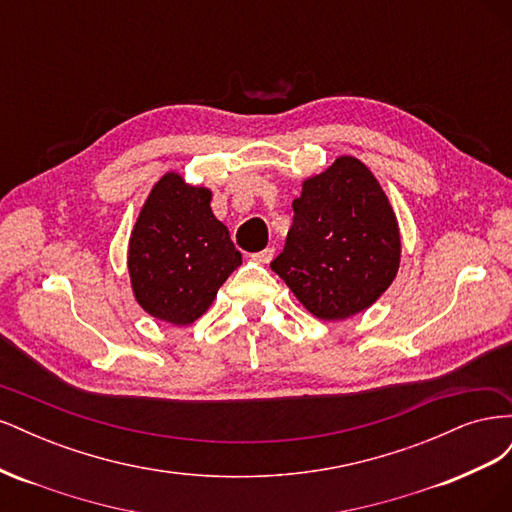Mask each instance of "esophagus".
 Wrapping results in <instances>:
<instances>
[{
  "label": "esophagus",
  "instance_id": "obj_1",
  "mask_svg": "<svg viewBox=\"0 0 512 512\" xmlns=\"http://www.w3.org/2000/svg\"><path fill=\"white\" fill-rule=\"evenodd\" d=\"M273 256H275V250H273V247H265V250H262V252L252 254V260L260 262V265H269V262L273 260Z\"/></svg>",
  "mask_w": 512,
  "mask_h": 512
}]
</instances>
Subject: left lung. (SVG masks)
I'll return each instance as SVG.
<instances>
[{
	"instance_id": "8db88e82",
	"label": "left lung",
	"mask_w": 512,
	"mask_h": 512,
	"mask_svg": "<svg viewBox=\"0 0 512 512\" xmlns=\"http://www.w3.org/2000/svg\"><path fill=\"white\" fill-rule=\"evenodd\" d=\"M294 218L271 269L309 314L344 320L395 280L401 239L395 211L371 170L352 156L303 181Z\"/></svg>"
}]
</instances>
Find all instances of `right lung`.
I'll list each match as a JSON object with an SVG mask.
<instances>
[{
  "instance_id": "right-lung-1",
  "label": "right lung",
  "mask_w": 512,
  "mask_h": 512,
  "mask_svg": "<svg viewBox=\"0 0 512 512\" xmlns=\"http://www.w3.org/2000/svg\"><path fill=\"white\" fill-rule=\"evenodd\" d=\"M241 262L207 188L177 173L153 185L128 247L132 290L147 314L177 327L192 324Z\"/></svg>"
}]
</instances>
